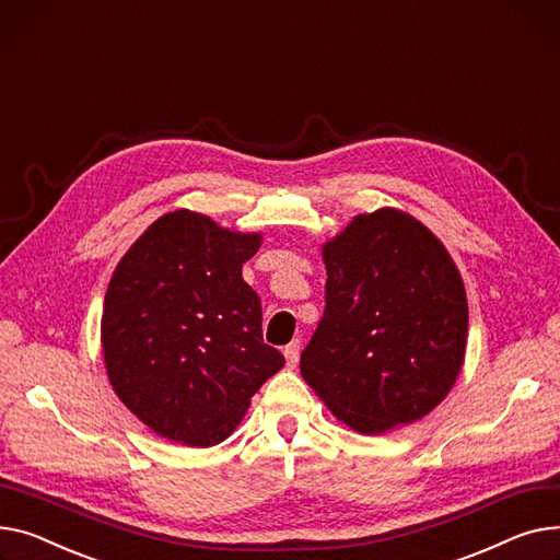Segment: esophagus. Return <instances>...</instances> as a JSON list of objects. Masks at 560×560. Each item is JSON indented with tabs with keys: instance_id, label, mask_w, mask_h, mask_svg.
<instances>
[{
	"instance_id": "obj_1",
	"label": "esophagus",
	"mask_w": 560,
	"mask_h": 560,
	"mask_svg": "<svg viewBox=\"0 0 560 560\" xmlns=\"http://www.w3.org/2000/svg\"><path fill=\"white\" fill-rule=\"evenodd\" d=\"M299 352H301V341L295 339L289 346H284V359H287V366H295V361H299Z\"/></svg>"
}]
</instances>
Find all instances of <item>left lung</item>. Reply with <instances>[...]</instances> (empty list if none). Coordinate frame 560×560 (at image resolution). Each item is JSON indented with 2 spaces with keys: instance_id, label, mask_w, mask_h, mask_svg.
I'll use <instances>...</instances> for the list:
<instances>
[{
  "instance_id": "obj_1",
  "label": "left lung",
  "mask_w": 560,
  "mask_h": 560,
  "mask_svg": "<svg viewBox=\"0 0 560 560\" xmlns=\"http://www.w3.org/2000/svg\"><path fill=\"white\" fill-rule=\"evenodd\" d=\"M325 312L301 373L341 422L384 434L430 413L468 339L466 287L445 246L407 212L354 217L323 246Z\"/></svg>"
}]
</instances>
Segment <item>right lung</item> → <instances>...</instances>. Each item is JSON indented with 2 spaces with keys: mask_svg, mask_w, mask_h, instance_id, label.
I'll return each mask as SVG.
<instances>
[{
  "mask_svg": "<svg viewBox=\"0 0 560 560\" xmlns=\"http://www.w3.org/2000/svg\"><path fill=\"white\" fill-rule=\"evenodd\" d=\"M259 244V233L176 210L153 221L117 265L102 316L108 380L162 439L221 443L284 366L261 339L259 295L242 278Z\"/></svg>",
  "mask_w": 560,
  "mask_h": 560,
  "instance_id": "obj_1",
  "label": "right lung"
}]
</instances>
